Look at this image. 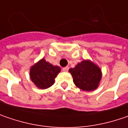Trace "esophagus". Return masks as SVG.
<instances>
[{"instance_id":"1","label":"esophagus","mask_w":128,"mask_h":128,"mask_svg":"<svg viewBox=\"0 0 128 128\" xmlns=\"http://www.w3.org/2000/svg\"><path fill=\"white\" fill-rule=\"evenodd\" d=\"M69 69H70L69 66H65V67H64V68L62 69V70H63L64 72H68V71H69Z\"/></svg>"}]
</instances>
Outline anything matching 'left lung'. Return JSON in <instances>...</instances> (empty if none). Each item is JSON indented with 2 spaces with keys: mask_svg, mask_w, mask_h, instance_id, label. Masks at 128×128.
<instances>
[{
  "mask_svg": "<svg viewBox=\"0 0 128 128\" xmlns=\"http://www.w3.org/2000/svg\"><path fill=\"white\" fill-rule=\"evenodd\" d=\"M74 84L84 91H92L97 88L102 77L101 70L90 61H82L74 68L69 70Z\"/></svg>",
  "mask_w": 128,
  "mask_h": 128,
  "instance_id": "1",
  "label": "left lung"
}]
</instances>
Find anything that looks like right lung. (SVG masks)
<instances>
[{
  "label": "right lung",
  "mask_w": 128,
  "mask_h": 128,
  "mask_svg": "<svg viewBox=\"0 0 128 128\" xmlns=\"http://www.w3.org/2000/svg\"><path fill=\"white\" fill-rule=\"evenodd\" d=\"M58 66H53L42 58L34 65L30 70V76L32 82L40 89H47L52 86L54 79L60 72Z\"/></svg>",
  "instance_id": "obj_1"
}]
</instances>
